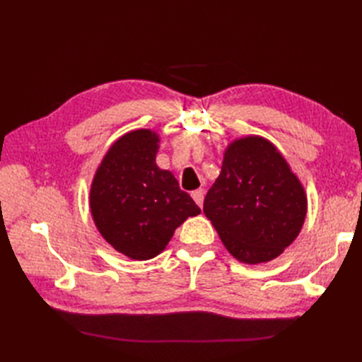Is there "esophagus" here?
<instances>
[{
  "label": "esophagus",
  "mask_w": 362,
  "mask_h": 362,
  "mask_svg": "<svg viewBox=\"0 0 362 362\" xmlns=\"http://www.w3.org/2000/svg\"><path fill=\"white\" fill-rule=\"evenodd\" d=\"M204 189L202 188H199V189H194L193 193H191V197L194 199V202L199 205V206H202V204H204Z\"/></svg>",
  "instance_id": "34e87169"
}]
</instances>
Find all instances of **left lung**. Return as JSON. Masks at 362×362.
<instances>
[{
  "mask_svg": "<svg viewBox=\"0 0 362 362\" xmlns=\"http://www.w3.org/2000/svg\"><path fill=\"white\" fill-rule=\"evenodd\" d=\"M306 206L305 188L280 151L250 135L227 146L204 213L236 259L258 264L281 255L296 240Z\"/></svg>",
  "mask_w": 362,
  "mask_h": 362,
  "instance_id": "8db88e82",
  "label": "left lung"
}]
</instances>
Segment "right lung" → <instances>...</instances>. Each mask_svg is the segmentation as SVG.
<instances>
[{
    "instance_id": "obj_1",
    "label": "right lung",
    "mask_w": 362,
    "mask_h": 362,
    "mask_svg": "<svg viewBox=\"0 0 362 362\" xmlns=\"http://www.w3.org/2000/svg\"><path fill=\"white\" fill-rule=\"evenodd\" d=\"M158 143L151 129L122 135L107 151L90 188L99 233L115 250L138 261L157 257L175 228L201 213L174 174L157 166Z\"/></svg>"
}]
</instances>
